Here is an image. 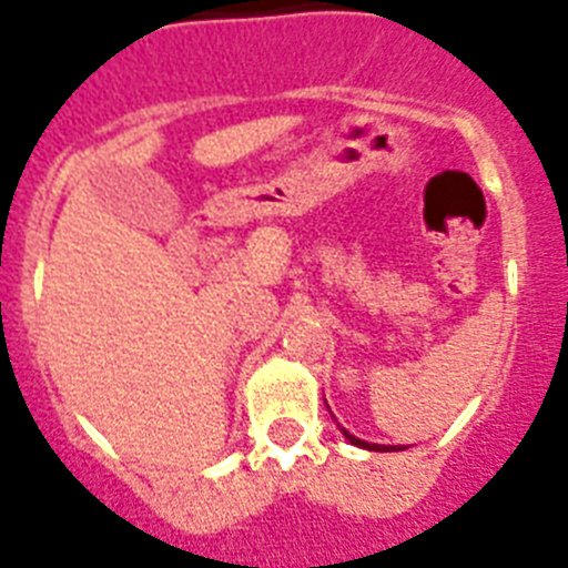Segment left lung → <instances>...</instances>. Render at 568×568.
<instances>
[{
  "label": "left lung",
  "instance_id": "8db88e82",
  "mask_svg": "<svg viewBox=\"0 0 568 568\" xmlns=\"http://www.w3.org/2000/svg\"><path fill=\"white\" fill-rule=\"evenodd\" d=\"M324 404H327V398H324ZM338 429H341V433H344V438L349 440V444H353V446H361V449H369V453H400V446H398V449H395V446H381V444H369V440H361V438H355V435H349V433H346L344 426H338ZM404 449H406V446H404Z\"/></svg>",
  "mask_w": 568,
  "mask_h": 568
}]
</instances>
